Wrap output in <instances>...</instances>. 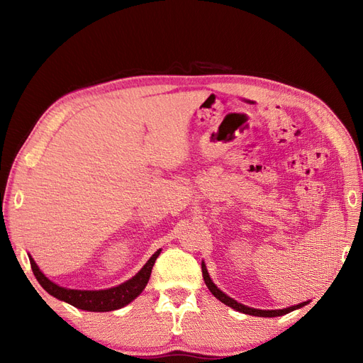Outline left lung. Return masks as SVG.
Instances as JSON below:
<instances>
[{
	"instance_id": "left-lung-1",
	"label": "left lung",
	"mask_w": 363,
	"mask_h": 363,
	"mask_svg": "<svg viewBox=\"0 0 363 363\" xmlns=\"http://www.w3.org/2000/svg\"><path fill=\"white\" fill-rule=\"evenodd\" d=\"M201 271H203V279L206 281V286L208 288V291H211L213 294L215 298H218L221 303H224L225 306L232 307V309L238 311V312H242L245 315H252V316H263V318H272V316H281V315H286L292 311H296L300 309V307L306 306L309 301H304V303H300V304H295V306H289L286 307V309H272V311H262V309H255V307H248L242 303H238L236 300H233L232 296H228L227 294H224L221 289H219L216 284L213 283V280L211 279V276H208L207 272V268H206V263L201 262Z\"/></svg>"
}]
</instances>
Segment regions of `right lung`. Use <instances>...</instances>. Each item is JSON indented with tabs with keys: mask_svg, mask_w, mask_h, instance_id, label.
I'll return each instance as SVG.
<instances>
[{
	"mask_svg": "<svg viewBox=\"0 0 363 363\" xmlns=\"http://www.w3.org/2000/svg\"><path fill=\"white\" fill-rule=\"evenodd\" d=\"M160 251L162 250H157L155 255L148 259V262L142 267V269L136 274V276L128 279L124 283L118 284V286L108 288V289H100V291H82V289H69V288L59 286L57 283L51 281L45 274L39 269L38 263L30 255H28V259L31 263L33 274H35V277L40 283V286L50 295H52L54 298L68 303L77 307V309L87 311V312H111L127 306L145 289L151 276V269L155 267V262L159 257Z\"/></svg>",
	"mask_w": 363,
	"mask_h": 363,
	"instance_id": "obj_1",
	"label": "right lung"
}]
</instances>
